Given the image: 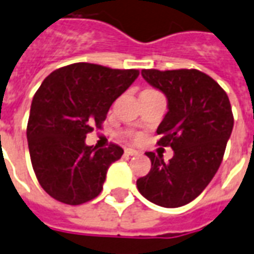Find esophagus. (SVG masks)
Listing matches in <instances>:
<instances>
[{"label": "esophagus", "instance_id": "esophagus-1", "mask_svg": "<svg viewBox=\"0 0 254 254\" xmlns=\"http://www.w3.org/2000/svg\"><path fill=\"white\" fill-rule=\"evenodd\" d=\"M126 154H127V155L134 156V155H139V151L138 150H134V148H126Z\"/></svg>", "mask_w": 254, "mask_h": 254}]
</instances>
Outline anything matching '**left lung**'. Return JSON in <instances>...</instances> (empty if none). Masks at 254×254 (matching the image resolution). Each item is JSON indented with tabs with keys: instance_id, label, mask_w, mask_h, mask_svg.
<instances>
[{
	"instance_id": "obj_1",
	"label": "left lung",
	"mask_w": 254,
	"mask_h": 254,
	"mask_svg": "<svg viewBox=\"0 0 254 254\" xmlns=\"http://www.w3.org/2000/svg\"><path fill=\"white\" fill-rule=\"evenodd\" d=\"M143 79L165 93L167 114L156 132L158 144L170 146L169 162L146 152L151 170L136 181L139 192L158 206L179 207L201 194L224 158L233 114L226 92L197 69H143Z\"/></svg>"
}]
</instances>
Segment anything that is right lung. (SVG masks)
<instances>
[{
    "instance_id": "right-lung-1",
    "label": "right lung",
    "mask_w": 254,
    "mask_h": 254,
    "mask_svg": "<svg viewBox=\"0 0 254 254\" xmlns=\"http://www.w3.org/2000/svg\"><path fill=\"white\" fill-rule=\"evenodd\" d=\"M139 76L138 69H111L76 63L53 70L34 93L26 127L30 161L41 188L57 201L81 205L98 197L108 167L123 155L110 144H85L102 127L112 103Z\"/></svg>"
}]
</instances>
